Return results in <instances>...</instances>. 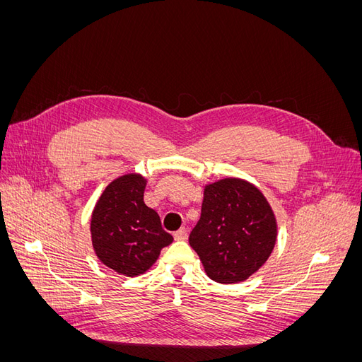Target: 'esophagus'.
<instances>
[{
  "mask_svg": "<svg viewBox=\"0 0 362 362\" xmlns=\"http://www.w3.org/2000/svg\"><path fill=\"white\" fill-rule=\"evenodd\" d=\"M173 238L180 240V242H181V240H187V229H185V228L178 229L177 233H173Z\"/></svg>",
  "mask_w": 362,
  "mask_h": 362,
  "instance_id": "1",
  "label": "esophagus"
}]
</instances>
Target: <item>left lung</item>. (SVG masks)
Instances as JSON below:
<instances>
[{
  "label": "left lung",
  "mask_w": 362,
  "mask_h": 362,
  "mask_svg": "<svg viewBox=\"0 0 362 362\" xmlns=\"http://www.w3.org/2000/svg\"><path fill=\"white\" fill-rule=\"evenodd\" d=\"M275 242V214L255 185L238 178L205 185L189 243L213 281L243 282L267 261Z\"/></svg>",
  "instance_id": "1"
}]
</instances>
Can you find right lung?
Wrapping results in <instances>:
<instances>
[{"mask_svg":"<svg viewBox=\"0 0 362 362\" xmlns=\"http://www.w3.org/2000/svg\"><path fill=\"white\" fill-rule=\"evenodd\" d=\"M145 185L140 175H124L107 185L92 213L96 257L125 276L145 273L173 240L161 228L160 216L144 202Z\"/></svg>","mask_w":362,"mask_h":362,"instance_id":"obj_1","label":"right lung"}]
</instances>
